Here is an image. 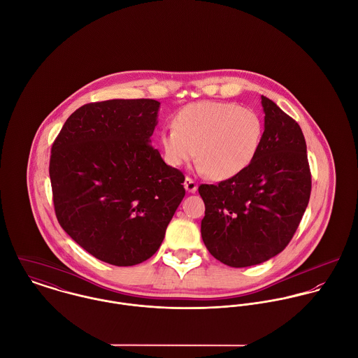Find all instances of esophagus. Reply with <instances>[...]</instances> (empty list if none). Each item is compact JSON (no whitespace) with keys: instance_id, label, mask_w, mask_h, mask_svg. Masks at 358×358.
I'll list each match as a JSON object with an SVG mask.
<instances>
[{"instance_id":"obj_1","label":"esophagus","mask_w":358,"mask_h":358,"mask_svg":"<svg viewBox=\"0 0 358 358\" xmlns=\"http://www.w3.org/2000/svg\"><path fill=\"white\" fill-rule=\"evenodd\" d=\"M197 187H199V185H197L196 180H193V179L189 178V176L185 179V189H186L189 193H196V192H197Z\"/></svg>"}]
</instances>
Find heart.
<instances>
[{
	"instance_id": "heart-1",
	"label": "heart",
	"mask_w": 358,
	"mask_h": 358,
	"mask_svg": "<svg viewBox=\"0 0 358 358\" xmlns=\"http://www.w3.org/2000/svg\"><path fill=\"white\" fill-rule=\"evenodd\" d=\"M263 132L255 110L237 103L204 101L180 108L173 127L161 132L159 142L168 165L179 168L197 155L200 169L210 179L226 180L255 159Z\"/></svg>"
}]
</instances>
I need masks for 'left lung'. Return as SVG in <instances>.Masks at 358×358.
<instances>
[{
  "label": "left lung",
  "instance_id": "1",
  "mask_svg": "<svg viewBox=\"0 0 358 358\" xmlns=\"http://www.w3.org/2000/svg\"><path fill=\"white\" fill-rule=\"evenodd\" d=\"M263 141L255 159L234 178L201 185V236L206 250L230 267L259 264L292 240L306 210L311 173L299 124L262 96Z\"/></svg>",
  "mask_w": 358,
  "mask_h": 358
}]
</instances>
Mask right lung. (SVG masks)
<instances>
[{"mask_svg":"<svg viewBox=\"0 0 358 358\" xmlns=\"http://www.w3.org/2000/svg\"><path fill=\"white\" fill-rule=\"evenodd\" d=\"M158 108L154 99L84 104L52 145L59 224L87 252L114 266L152 257L186 194L183 172L150 145Z\"/></svg>","mask_w":358,"mask_h":358,"instance_id":"right-lung-1","label":"right lung"}]
</instances>
